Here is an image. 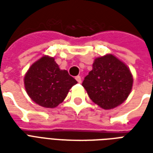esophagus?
<instances>
[{"instance_id":"esophagus-1","label":"esophagus","mask_w":153,"mask_h":153,"mask_svg":"<svg viewBox=\"0 0 153 153\" xmlns=\"http://www.w3.org/2000/svg\"><path fill=\"white\" fill-rule=\"evenodd\" d=\"M75 79L77 80V82H78V83H81V82H82V79H81V77L79 76V75L75 77Z\"/></svg>"}]
</instances>
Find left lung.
<instances>
[{"label":"left lung","mask_w":153,"mask_h":153,"mask_svg":"<svg viewBox=\"0 0 153 153\" xmlns=\"http://www.w3.org/2000/svg\"><path fill=\"white\" fill-rule=\"evenodd\" d=\"M83 87L90 99L106 110L115 108L128 97L133 86L128 68L112 55L98 57L84 78Z\"/></svg>","instance_id":"1"}]
</instances>
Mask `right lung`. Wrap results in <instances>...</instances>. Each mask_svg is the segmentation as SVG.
Returning <instances> with one entry per match:
<instances>
[{
  "mask_svg": "<svg viewBox=\"0 0 153 153\" xmlns=\"http://www.w3.org/2000/svg\"><path fill=\"white\" fill-rule=\"evenodd\" d=\"M77 81L67 70H61L52 57L43 56L25 74V85L28 96L41 106L53 108L66 97Z\"/></svg>",
  "mask_w": 153,
  "mask_h": 153,
  "instance_id": "right-lung-1",
  "label": "right lung"
}]
</instances>
